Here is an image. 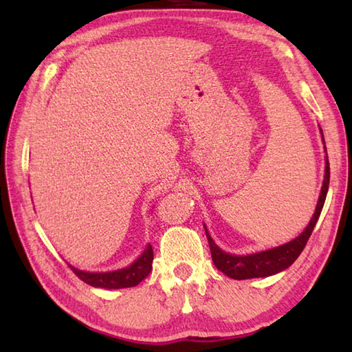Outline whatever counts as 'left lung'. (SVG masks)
<instances>
[{
  "label": "left lung",
  "mask_w": 352,
  "mask_h": 352,
  "mask_svg": "<svg viewBox=\"0 0 352 352\" xmlns=\"http://www.w3.org/2000/svg\"><path fill=\"white\" fill-rule=\"evenodd\" d=\"M328 184H330V163H328V159H327L322 190H320L316 212L313 214L310 223L307 226V228L302 231V234H300L289 243L276 246V248L251 254V256H231V254L223 252L219 246H216V243L212 241L210 234L206 231L214 266L218 267L221 272L228 275L230 278H234V280H248V278H258V276H269L289 267L298 257H300V254L302 252L305 245L309 242L311 231L316 226L320 212H322L327 192H328Z\"/></svg>",
  "instance_id": "1"
}]
</instances>
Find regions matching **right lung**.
<instances>
[{
	"instance_id": "1",
	"label": "right lung",
	"mask_w": 352,
	"mask_h": 352,
	"mask_svg": "<svg viewBox=\"0 0 352 352\" xmlns=\"http://www.w3.org/2000/svg\"><path fill=\"white\" fill-rule=\"evenodd\" d=\"M153 258H154V252H153V246L148 245L144 254L134 261V263L125 269H119V271L113 272H85V271H78V269L69 267L72 269V272L76 274L81 281H85L87 284H91L94 287H106V289H125V287H134L138 284L145 280L148 274L151 272L153 269Z\"/></svg>"
}]
</instances>
